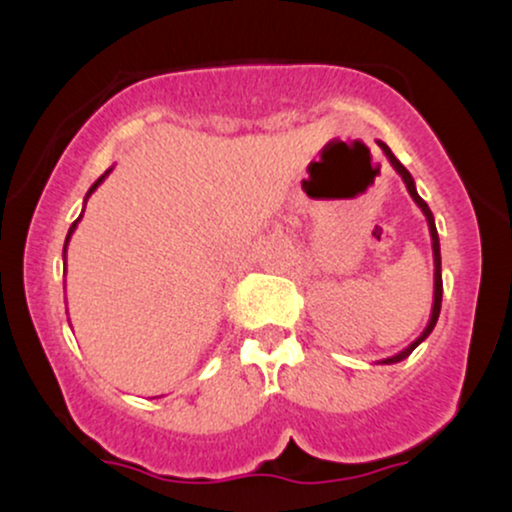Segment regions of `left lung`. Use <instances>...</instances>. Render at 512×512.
<instances>
[{"label":"left lung","instance_id":"1","mask_svg":"<svg viewBox=\"0 0 512 512\" xmlns=\"http://www.w3.org/2000/svg\"><path fill=\"white\" fill-rule=\"evenodd\" d=\"M379 146H381V151L386 153V158H389V163L394 165L396 173L401 175V180H404V183H406V190H409V195H411V198H414V203L418 205V208H421V213L426 215L428 232H431V247H433V307H431V319H428L426 329H423L421 337H418L416 342H411L409 347L404 349V352H399V354H394V356H389V359L381 361V364H396V361H404L406 356H409L411 352H414V349L418 347V344H421L423 339H426L428 334L433 332V327H436V322H438V314H441V299H443V280H441V242H438V230H436V223H433V213H431V208H428L426 200H423L421 195L416 193V183H414V178H411V173H409V170L404 168V165L399 163V158H396L394 153H391V148L386 146V143H381V141H379Z\"/></svg>","mask_w":512,"mask_h":512}]
</instances>
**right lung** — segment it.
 Returning a JSON list of instances; mask_svg holds the SVG:
<instances>
[{
    "label": "right lung",
    "mask_w": 512,
    "mask_h": 512,
    "mask_svg": "<svg viewBox=\"0 0 512 512\" xmlns=\"http://www.w3.org/2000/svg\"><path fill=\"white\" fill-rule=\"evenodd\" d=\"M111 170H113V168H108V170H106V173H103V175H101V178H98V180H96V183H94V185H91V188H89V193H86V198H84V208H86V200H89V198H91V193H94V190L98 188V185H101V183H103V180H106V175H108V173H111ZM81 215H84V213H81ZM81 215H79V218H76V220H74V225H71V227H69V235H66V242H64V267H66V245H69V240H71V235H74L76 225H79Z\"/></svg>",
    "instance_id": "obj_1"
}]
</instances>
